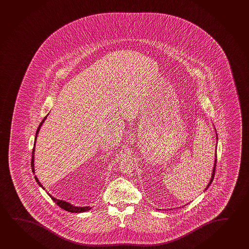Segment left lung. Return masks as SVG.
<instances>
[{
  "label": "left lung",
  "instance_id": "1",
  "mask_svg": "<svg viewBox=\"0 0 249 249\" xmlns=\"http://www.w3.org/2000/svg\"><path fill=\"white\" fill-rule=\"evenodd\" d=\"M216 160H215V165H214V169H213V177H212V179H211V181H210V183L208 184V186H207V188L209 187L210 185H211V183L213 182V179H214V176H215V171H216ZM207 188H206V189H207Z\"/></svg>",
  "mask_w": 249,
  "mask_h": 249
}]
</instances>
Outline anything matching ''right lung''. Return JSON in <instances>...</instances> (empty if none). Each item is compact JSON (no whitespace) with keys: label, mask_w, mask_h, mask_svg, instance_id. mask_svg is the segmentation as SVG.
Instances as JSON below:
<instances>
[{"label":"right lung","mask_w":249,"mask_h":249,"mask_svg":"<svg viewBox=\"0 0 249 249\" xmlns=\"http://www.w3.org/2000/svg\"><path fill=\"white\" fill-rule=\"evenodd\" d=\"M46 117L47 116H45L44 118H43V121H42V123H40L39 126L37 127V129H36V137H35V141H34V147L33 149V155H32V170H33V172H34V152H35V143H36V135L38 134V132H39L40 127L42 126V124H43V122L45 121L46 119ZM35 179H36V182L39 184L40 186L43 188V186L41 185V183L39 182V180H37V178L35 177ZM50 195V197H51V199L53 200V201L58 206H60L61 208H62L63 210H65L67 212H69V213H84V212H87V211H89V210L91 209L90 206H85V207H78V206H74L71 205L70 203H68V202L63 201V200H60V199H57V198H54V197H52L51 195Z\"/></svg>","instance_id":"right-lung-1"}]
</instances>
